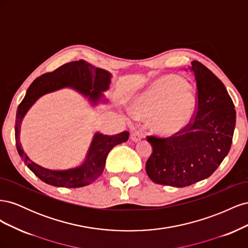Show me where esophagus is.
<instances>
[{
  "mask_svg": "<svg viewBox=\"0 0 248 248\" xmlns=\"http://www.w3.org/2000/svg\"><path fill=\"white\" fill-rule=\"evenodd\" d=\"M142 139V134H141V132L140 131H139V130H134L132 133H131V140H133V141H139V140H140Z\"/></svg>",
  "mask_w": 248,
  "mask_h": 248,
  "instance_id": "34e87169",
  "label": "esophagus"
}]
</instances>
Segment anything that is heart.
I'll return each mask as SVG.
<instances>
[{
    "label": "heart",
    "mask_w": 248,
    "mask_h": 248,
    "mask_svg": "<svg viewBox=\"0 0 248 248\" xmlns=\"http://www.w3.org/2000/svg\"><path fill=\"white\" fill-rule=\"evenodd\" d=\"M133 108L139 116L154 115L152 126L157 132L175 134L192 120L197 101L184 79L162 77L138 97Z\"/></svg>",
    "instance_id": "heart-1"
}]
</instances>
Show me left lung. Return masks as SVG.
<instances>
[{
    "label": "left lung",
    "mask_w": 248,
    "mask_h": 248,
    "mask_svg": "<svg viewBox=\"0 0 248 248\" xmlns=\"http://www.w3.org/2000/svg\"><path fill=\"white\" fill-rule=\"evenodd\" d=\"M189 69L197 81L198 110L192 123L170 138L147 137L153 152L146 171L153 182L185 187L211 176L230 151L236 110L226 87L199 61Z\"/></svg>",
    "instance_id": "left-lung-1"
}]
</instances>
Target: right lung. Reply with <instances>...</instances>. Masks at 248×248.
<instances>
[{
	"label": "right lung",
	"instance_id": "right-lung-1",
	"mask_svg": "<svg viewBox=\"0 0 248 248\" xmlns=\"http://www.w3.org/2000/svg\"><path fill=\"white\" fill-rule=\"evenodd\" d=\"M111 74L101 68H96L84 60L62 65L52 72L37 78L27 90L25 98L17 108L16 121V142L19 156L27 167L43 182L57 187L77 188L91 184L100 177L106 167L107 156L115 146L122 144L129 138L128 131H123L116 136H106L96 132L88 150L85 161L80 166L56 170L43 168L29 158L24 152L19 141L20 125L27 111L41 96L58 91L60 89L71 88L90 100L93 106L100 101H108L103 92L109 88Z\"/></svg>",
	"mask_w": 248,
	"mask_h": 248
}]
</instances>
